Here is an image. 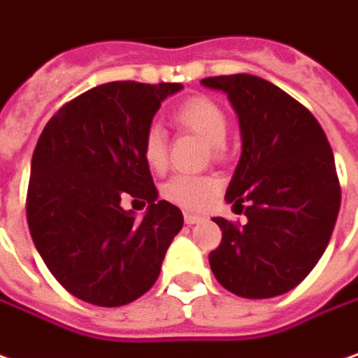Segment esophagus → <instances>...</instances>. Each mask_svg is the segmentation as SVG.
I'll use <instances>...</instances> for the list:
<instances>
[{
	"label": "esophagus",
	"instance_id": "34e87169",
	"mask_svg": "<svg viewBox=\"0 0 358 358\" xmlns=\"http://www.w3.org/2000/svg\"><path fill=\"white\" fill-rule=\"evenodd\" d=\"M203 217H199V215H191V213H185V224H189V227H193L196 222H201Z\"/></svg>",
	"mask_w": 358,
	"mask_h": 358
}]
</instances>
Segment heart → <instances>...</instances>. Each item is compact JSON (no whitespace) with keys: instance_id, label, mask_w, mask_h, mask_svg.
Listing matches in <instances>:
<instances>
[{"instance_id":"1","label":"heart","mask_w":358,"mask_h":358,"mask_svg":"<svg viewBox=\"0 0 358 358\" xmlns=\"http://www.w3.org/2000/svg\"><path fill=\"white\" fill-rule=\"evenodd\" d=\"M173 124L183 131L195 134L205 141L213 157L224 153V141L229 134V117L215 100L207 96H193L183 100L171 114ZM141 155L145 165L153 171H163L167 165V138L159 126H150L141 140ZM220 183L210 175H175L163 185L165 201L187 210H203L217 196Z\"/></svg>"}]
</instances>
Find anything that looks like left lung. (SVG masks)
<instances>
[{
  "label": "left lung",
  "mask_w": 358,
  "mask_h": 358,
  "mask_svg": "<svg viewBox=\"0 0 358 358\" xmlns=\"http://www.w3.org/2000/svg\"><path fill=\"white\" fill-rule=\"evenodd\" d=\"M201 83L229 94L242 134L227 201L246 222L213 218L222 241L208 254L210 270L236 296H282L315 268L337 222L341 185L327 136L308 108L264 78L229 74Z\"/></svg>",
  "instance_id": "left-lung-1"
}]
</instances>
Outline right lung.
I'll list each match as a JSON object with an SVG mask.
<instances>
[{
	"label": "right lung",
	"instance_id": "1",
	"mask_svg": "<svg viewBox=\"0 0 358 358\" xmlns=\"http://www.w3.org/2000/svg\"><path fill=\"white\" fill-rule=\"evenodd\" d=\"M177 83L100 84L61 106L31 159L27 222L50 274L74 297L117 308L155 284L183 213L157 201L141 140ZM148 203L138 219L121 208Z\"/></svg>",
	"mask_w": 358,
	"mask_h": 358
}]
</instances>
